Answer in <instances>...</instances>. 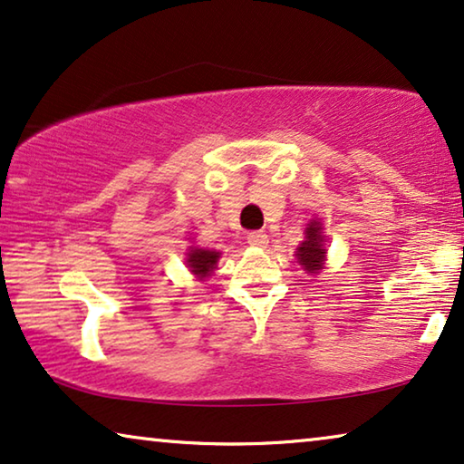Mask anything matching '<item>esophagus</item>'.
<instances>
[{"mask_svg": "<svg viewBox=\"0 0 464 464\" xmlns=\"http://www.w3.org/2000/svg\"><path fill=\"white\" fill-rule=\"evenodd\" d=\"M247 244L254 246V247H264L268 244V235L264 231H252L247 233Z\"/></svg>", "mask_w": 464, "mask_h": 464, "instance_id": "1", "label": "esophagus"}]
</instances>
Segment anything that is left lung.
Wrapping results in <instances>:
<instances>
[{
  "instance_id": "obj_1",
  "label": "left lung",
  "mask_w": 464,
  "mask_h": 464,
  "mask_svg": "<svg viewBox=\"0 0 464 464\" xmlns=\"http://www.w3.org/2000/svg\"><path fill=\"white\" fill-rule=\"evenodd\" d=\"M295 258L310 275H318V272L324 268L326 247L324 235H322V223L318 218H314L312 223L305 227V239L299 244Z\"/></svg>"
}]
</instances>
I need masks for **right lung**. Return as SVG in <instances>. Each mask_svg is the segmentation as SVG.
Masks as SVG:
<instances>
[{"mask_svg": "<svg viewBox=\"0 0 464 464\" xmlns=\"http://www.w3.org/2000/svg\"><path fill=\"white\" fill-rule=\"evenodd\" d=\"M188 258L186 264L192 275H196L198 278H206L210 276L212 272H215L218 258H220V252L217 249H204V247H189L188 249Z\"/></svg>", "mask_w": 464, "mask_h": 464, "instance_id": "1", "label": "right lung"}]
</instances>
